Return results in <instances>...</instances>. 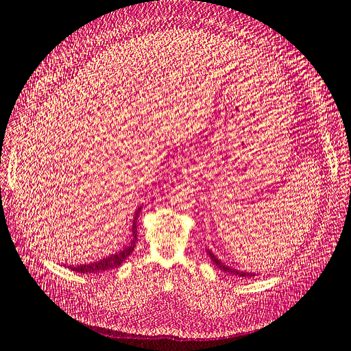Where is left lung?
<instances>
[{"label": "left lung", "instance_id": "obj_1", "mask_svg": "<svg viewBox=\"0 0 351 351\" xmlns=\"http://www.w3.org/2000/svg\"><path fill=\"white\" fill-rule=\"evenodd\" d=\"M206 252H208V255H209V258L212 260V263L213 264H217V267H219L222 271H225V272H228V274H232V276H238V277H245V278H250V277H255V276H258L256 272H247V271H241V269H237V268H232V267H230V265H226L225 263H222L221 260H218V258L212 254V251L210 250H208L206 248Z\"/></svg>", "mask_w": 351, "mask_h": 351}]
</instances>
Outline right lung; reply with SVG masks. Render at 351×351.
I'll use <instances>...</instances> for the list:
<instances>
[{"mask_svg": "<svg viewBox=\"0 0 351 351\" xmlns=\"http://www.w3.org/2000/svg\"><path fill=\"white\" fill-rule=\"evenodd\" d=\"M141 209L142 206H139L134 212V217H133V222H132V241L129 243V247L120 250L116 254H112L106 258H101L99 261L95 263H88V264H77V265H67L70 269L75 271V272H80V274H95V272H101L106 269H112L116 267H120L126 261V258L133 252L134 245H136V241H138V230H136V222H138V218L141 215Z\"/></svg>", "mask_w": 351, "mask_h": 351, "instance_id": "1", "label": "right lung"}]
</instances>
